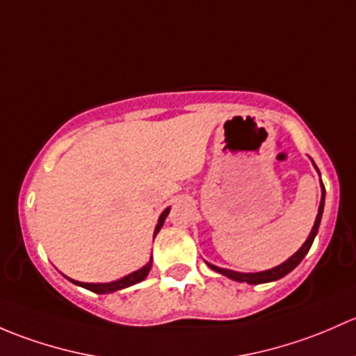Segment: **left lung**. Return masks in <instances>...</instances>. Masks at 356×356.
Returning <instances> with one entry per match:
<instances>
[{"mask_svg": "<svg viewBox=\"0 0 356 356\" xmlns=\"http://www.w3.org/2000/svg\"><path fill=\"white\" fill-rule=\"evenodd\" d=\"M314 168L317 170L318 173V168L315 166V163L312 161ZM321 175V173H318ZM321 204H318V212H317V218H315V222L312 226V232H310L309 238L305 240V243L302 245V247L298 248V250L295 252V254L291 255V257L284 260L283 264H280V266L273 267V269H267V270H260V273H238V270H232V269H222V267H218L214 266V264L211 262H205L209 267H211L212 270H216V273L222 274V276L229 277V280L233 281H238V283H248V284H262V283H270V281H277L281 280V277H284L286 274L291 273L293 269H295L296 266H298L300 262H302L303 257H305L307 254H309L310 247H312L315 236H317V232H318V226H321V219H322V212H324V202H325V188H324V183L321 181Z\"/></svg>", "mask_w": 356, "mask_h": 356, "instance_id": "left-lung-1", "label": "left lung"}]
</instances>
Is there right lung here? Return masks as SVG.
<instances>
[{
	"label": "right lung",
	"mask_w": 356,
	"mask_h": 356,
	"mask_svg": "<svg viewBox=\"0 0 356 356\" xmlns=\"http://www.w3.org/2000/svg\"><path fill=\"white\" fill-rule=\"evenodd\" d=\"M170 209L171 207H166L163 212H161L159 219H157L156 229H154V238H156V234L159 233V229L163 228L164 221H166L168 214H170ZM151 267H152V255H151V260H149V262L145 264L144 267H140V269H138V270H134V273L127 274V276L120 277V280L111 281V283H82V281L70 280L68 276H65V277H67L68 281H72L73 284H76V286H82V288L89 289V291L99 293V295H106V293L120 291V289H124V288H128V286H134V284H137V283H140V281H144L145 277L149 276V273H151Z\"/></svg>",
	"instance_id": "add662e5"
}]
</instances>
